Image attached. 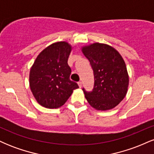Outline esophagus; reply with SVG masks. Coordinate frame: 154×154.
Wrapping results in <instances>:
<instances>
[{
  "label": "esophagus",
  "mask_w": 154,
  "mask_h": 154,
  "mask_svg": "<svg viewBox=\"0 0 154 154\" xmlns=\"http://www.w3.org/2000/svg\"><path fill=\"white\" fill-rule=\"evenodd\" d=\"M78 85H79V87L81 88V87H82V82H81V81H79V82H78Z\"/></svg>",
  "instance_id": "esophagus-1"
}]
</instances>
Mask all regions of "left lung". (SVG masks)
I'll list each match as a JSON object with an SVG mask.
<instances>
[{
  "instance_id": "1",
  "label": "left lung",
  "mask_w": 154,
  "mask_h": 154,
  "mask_svg": "<svg viewBox=\"0 0 154 154\" xmlns=\"http://www.w3.org/2000/svg\"><path fill=\"white\" fill-rule=\"evenodd\" d=\"M94 75L93 91H82L90 105L97 110L113 109L124 99L129 85L126 64L119 53L106 44L95 43L82 48Z\"/></svg>"
}]
</instances>
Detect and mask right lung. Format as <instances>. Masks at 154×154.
Wrapping results in <instances>:
<instances>
[{
    "mask_svg": "<svg viewBox=\"0 0 154 154\" xmlns=\"http://www.w3.org/2000/svg\"><path fill=\"white\" fill-rule=\"evenodd\" d=\"M72 51L64 41L51 44L40 53L29 72V86L39 104L48 109L61 107L79 88L69 79L68 58Z\"/></svg>",
    "mask_w": 154,
    "mask_h": 154,
    "instance_id": "obj_1",
    "label": "right lung"
}]
</instances>
